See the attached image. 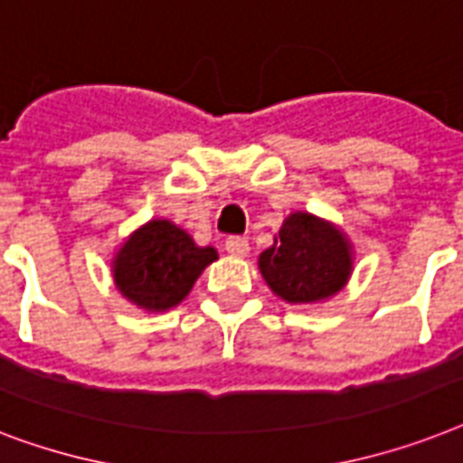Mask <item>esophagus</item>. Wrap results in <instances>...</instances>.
Wrapping results in <instances>:
<instances>
[{
	"label": "esophagus",
	"mask_w": 463,
	"mask_h": 463,
	"mask_svg": "<svg viewBox=\"0 0 463 463\" xmlns=\"http://www.w3.org/2000/svg\"><path fill=\"white\" fill-rule=\"evenodd\" d=\"M224 249H227L229 255H236V258H243V255H249V239L246 236H229L227 241H224Z\"/></svg>",
	"instance_id": "obj_1"
}]
</instances>
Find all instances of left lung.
Returning a JSON list of instances; mask_svg holds the SVG:
<instances>
[{"label": "left lung", "mask_w": 463, "mask_h": 463, "mask_svg": "<svg viewBox=\"0 0 463 463\" xmlns=\"http://www.w3.org/2000/svg\"><path fill=\"white\" fill-rule=\"evenodd\" d=\"M277 246L260 255L269 289L289 303H313L336 294L351 272L342 232L313 214L294 213L279 229Z\"/></svg>", "instance_id": "8db88e82"}]
</instances>
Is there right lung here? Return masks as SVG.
Wrapping results in <instances>:
<instances>
[{
  "label": "right lung",
  "instance_id": "right-lung-1",
  "mask_svg": "<svg viewBox=\"0 0 463 463\" xmlns=\"http://www.w3.org/2000/svg\"><path fill=\"white\" fill-rule=\"evenodd\" d=\"M217 260V250L167 220L147 222L124 243L114 260V282L128 301L147 310H167L184 301L198 275Z\"/></svg>",
  "mask_w": 463,
  "mask_h": 463
}]
</instances>
